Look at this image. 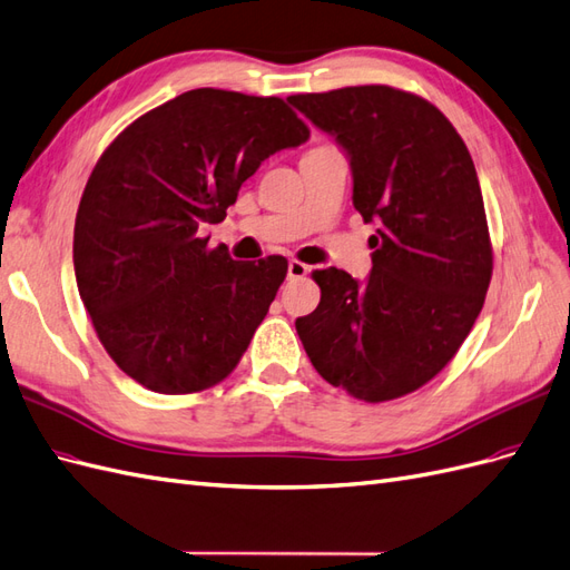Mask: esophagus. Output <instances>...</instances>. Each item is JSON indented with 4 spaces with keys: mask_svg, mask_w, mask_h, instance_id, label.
<instances>
[{
    "mask_svg": "<svg viewBox=\"0 0 570 570\" xmlns=\"http://www.w3.org/2000/svg\"><path fill=\"white\" fill-rule=\"evenodd\" d=\"M306 273H309V266L302 264V261H289L287 264V278H292V281L304 278Z\"/></svg>",
    "mask_w": 570,
    "mask_h": 570,
    "instance_id": "1",
    "label": "esophagus"
}]
</instances>
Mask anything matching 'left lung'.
Wrapping results in <instances>:
<instances>
[{
    "label": "left lung",
    "instance_id": "obj_1",
    "mask_svg": "<svg viewBox=\"0 0 570 570\" xmlns=\"http://www.w3.org/2000/svg\"><path fill=\"white\" fill-rule=\"evenodd\" d=\"M335 136L352 167V204L368 237L360 285L314 271L321 302L295 321L316 372L366 403L407 395L449 364L482 312L491 242L474 163L432 102L391 86L289 96Z\"/></svg>",
    "mask_w": 570,
    "mask_h": 570
}]
</instances>
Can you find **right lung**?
Segmentation results:
<instances>
[{
    "instance_id": "add662e5",
    "label": "right lung",
    "mask_w": 570,
    "mask_h": 570,
    "mask_svg": "<svg viewBox=\"0 0 570 570\" xmlns=\"http://www.w3.org/2000/svg\"><path fill=\"white\" fill-rule=\"evenodd\" d=\"M309 129L281 98L187 90L138 117L90 173L73 225V271L107 355L148 391L223 381L287 275L285 256L208 249L239 187Z\"/></svg>"
}]
</instances>
